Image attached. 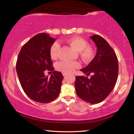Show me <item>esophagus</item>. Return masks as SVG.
Listing matches in <instances>:
<instances>
[{
	"instance_id": "esophagus-1",
	"label": "esophagus",
	"mask_w": 134,
	"mask_h": 134,
	"mask_svg": "<svg viewBox=\"0 0 134 134\" xmlns=\"http://www.w3.org/2000/svg\"><path fill=\"white\" fill-rule=\"evenodd\" d=\"M68 73H64V72H63V76H64V77H65V76H67V75H68Z\"/></svg>"
}]
</instances>
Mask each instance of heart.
I'll return each mask as SVG.
<instances>
[{
    "mask_svg": "<svg viewBox=\"0 0 134 134\" xmlns=\"http://www.w3.org/2000/svg\"><path fill=\"white\" fill-rule=\"evenodd\" d=\"M67 43L72 48L79 52L80 57L85 62H89L94 56L93 50L89 47H87V42L82 38L75 37L67 40ZM60 44L58 42H54L51 45L49 49V55L51 59L57 60L58 57V51ZM80 67V63L78 62H67L63 61L57 63L56 69L57 70L64 73H68L73 71L74 69Z\"/></svg>",
    "mask_w": 134,
    "mask_h": 134,
    "instance_id": "1",
    "label": "heart"
}]
</instances>
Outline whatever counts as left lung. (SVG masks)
Listing matches in <instances>:
<instances>
[{
  "label": "left lung",
  "instance_id": "1",
  "mask_svg": "<svg viewBox=\"0 0 134 134\" xmlns=\"http://www.w3.org/2000/svg\"><path fill=\"white\" fill-rule=\"evenodd\" d=\"M90 38L97 47L96 54L87 66L80 70L89 75L76 76V93L81 99L92 104L105 100L116 85L118 76V62L116 54L108 42L100 36L93 35Z\"/></svg>",
  "mask_w": 134,
  "mask_h": 134
}]
</instances>
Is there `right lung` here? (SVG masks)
<instances>
[{
	"label": "right lung",
	"instance_id": "add662e5",
	"mask_svg": "<svg viewBox=\"0 0 134 134\" xmlns=\"http://www.w3.org/2000/svg\"><path fill=\"white\" fill-rule=\"evenodd\" d=\"M55 39L41 33L25 43L18 57L16 69L24 92L39 103H49L58 97L63 79L62 72L53 71L50 78L45 70H54L49 49Z\"/></svg>",
	"mask_w": 134,
	"mask_h": 134
}]
</instances>
